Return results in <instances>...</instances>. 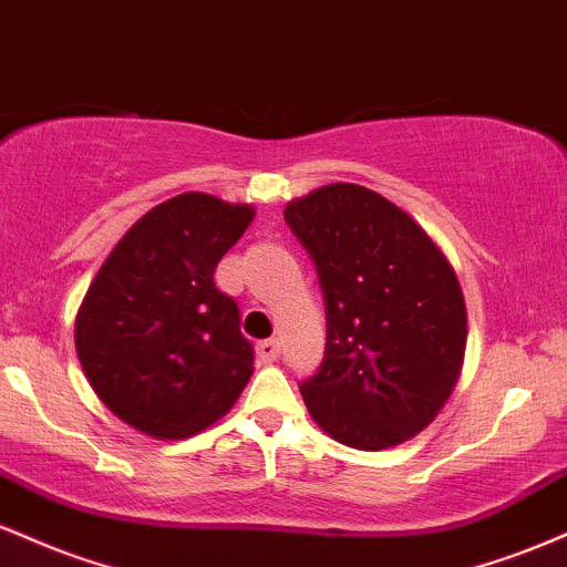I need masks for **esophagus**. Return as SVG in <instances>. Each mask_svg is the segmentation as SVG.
<instances>
[{"label":"esophagus","mask_w":567,"mask_h":567,"mask_svg":"<svg viewBox=\"0 0 567 567\" xmlns=\"http://www.w3.org/2000/svg\"><path fill=\"white\" fill-rule=\"evenodd\" d=\"M258 357H261V362H277V357H279L277 338H266V341L258 343Z\"/></svg>","instance_id":"1"}]
</instances>
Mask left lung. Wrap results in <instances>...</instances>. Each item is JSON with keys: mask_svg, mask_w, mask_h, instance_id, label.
I'll list each match as a JSON object with an SVG mask.
<instances>
[{"mask_svg": "<svg viewBox=\"0 0 567 567\" xmlns=\"http://www.w3.org/2000/svg\"><path fill=\"white\" fill-rule=\"evenodd\" d=\"M285 220L324 298V357L301 383L311 419L357 451H386L434 421L458 381L466 306L453 266L405 210L357 184L292 199Z\"/></svg>", "mask_w": 567, "mask_h": 567, "instance_id": "obj_1", "label": "left lung"}]
</instances>
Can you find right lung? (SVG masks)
I'll return each instance as SVG.
<instances>
[{"mask_svg":"<svg viewBox=\"0 0 567 567\" xmlns=\"http://www.w3.org/2000/svg\"><path fill=\"white\" fill-rule=\"evenodd\" d=\"M252 216L202 192L162 202L130 226L84 296L74 328L84 375L148 437L216 424L250 381L252 343L213 275Z\"/></svg>","mask_w":567,"mask_h":567,"instance_id":"obj_1","label":"right lung"}]
</instances>
